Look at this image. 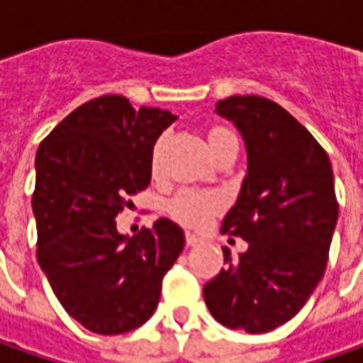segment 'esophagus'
<instances>
[{
	"mask_svg": "<svg viewBox=\"0 0 363 363\" xmlns=\"http://www.w3.org/2000/svg\"><path fill=\"white\" fill-rule=\"evenodd\" d=\"M186 245H191V247H195V245H201L203 244V240L199 238V235H195V233H191V231H186Z\"/></svg>",
	"mask_w": 363,
	"mask_h": 363,
	"instance_id": "1",
	"label": "esophagus"
}]
</instances>
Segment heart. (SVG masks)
Here are the masks:
<instances>
[{
	"instance_id": "1",
	"label": "heart",
	"mask_w": 363,
	"mask_h": 363,
	"mask_svg": "<svg viewBox=\"0 0 363 363\" xmlns=\"http://www.w3.org/2000/svg\"><path fill=\"white\" fill-rule=\"evenodd\" d=\"M233 135L228 132L225 128H211L207 132V142H209V148H215V144H219L223 138ZM160 148H162V142H156L154 150H152V168L156 170L160 164ZM219 199L209 193H199V191H181L177 197L170 201L168 205V211L170 215L181 221L182 225H189V228H203L209 219H211L213 213L219 211Z\"/></svg>"
}]
</instances>
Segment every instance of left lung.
I'll return each mask as SVG.
<instances>
[{"instance_id":"8db88e82","label":"left lung","mask_w":363,"mask_h":363,"mask_svg":"<svg viewBox=\"0 0 363 363\" xmlns=\"http://www.w3.org/2000/svg\"><path fill=\"white\" fill-rule=\"evenodd\" d=\"M247 150V174L221 233L247 242L240 260L203 286L211 315L229 329L266 333L305 307L327 268L339 205L327 152L291 113L258 95L217 103Z\"/></svg>"}]
</instances>
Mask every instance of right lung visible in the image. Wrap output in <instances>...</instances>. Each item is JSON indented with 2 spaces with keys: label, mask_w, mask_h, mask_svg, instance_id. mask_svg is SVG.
Wrapping results in <instances>:
<instances>
[{
  "label": "right lung",
  "mask_w": 363,
  "mask_h": 363,
  "mask_svg": "<svg viewBox=\"0 0 363 363\" xmlns=\"http://www.w3.org/2000/svg\"><path fill=\"white\" fill-rule=\"evenodd\" d=\"M174 119L103 95L69 113L36 152L38 264L65 311L93 333L146 323L184 247L170 219L132 238L116 228L118 213L134 205L130 197L150 184L154 144Z\"/></svg>",
  "instance_id": "obj_1"
}]
</instances>
